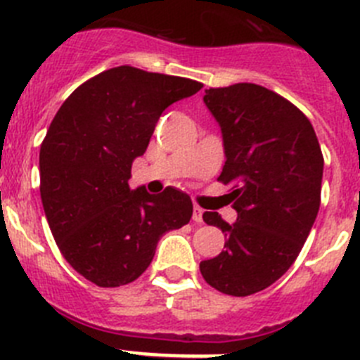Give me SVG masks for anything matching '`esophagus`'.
Instances as JSON below:
<instances>
[{
  "mask_svg": "<svg viewBox=\"0 0 360 360\" xmlns=\"http://www.w3.org/2000/svg\"><path fill=\"white\" fill-rule=\"evenodd\" d=\"M193 221L195 224H202L203 221V211L200 207H193Z\"/></svg>",
  "mask_w": 360,
  "mask_h": 360,
  "instance_id": "esophagus-1",
  "label": "esophagus"
}]
</instances>
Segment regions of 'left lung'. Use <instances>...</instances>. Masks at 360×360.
I'll return each instance as SVG.
<instances>
[{
	"mask_svg": "<svg viewBox=\"0 0 360 360\" xmlns=\"http://www.w3.org/2000/svg\"><path fill=\"white\" fill-rule=\"evenodd\" d=\"M203 103L224 136L218 180L232 186L238 218L203 212L227 241L200 272L216 290L243 297L278 281L303 249L319 212L323 153L303 111L263 86L209 88Z\"/></svg>",
	"mask_w": 360,
	"mask_h": 360,
	"instance_id": "8db88e82",
	"label": "left lung"
}]
</instances>
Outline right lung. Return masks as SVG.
<instances>
[{"label":"right lung","instance_id":"add662e5","mask_svg":"<svg viewBox=\"0 0 360 360\" xmlns=\"http://www.w3.org/2000/svg\"><path fill=\"white\" fill-rule=\"evenodd\" d=\"M202 86L117 66L79 86L53 117L39 151L44 214L66 262L97 287L135 281L165 232L189 224V195L167 187L155 196L128 180L162 111Z\"/></svg>","mask_w":360,"mask_h":360}]
</instances>
